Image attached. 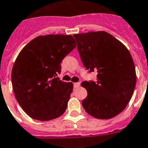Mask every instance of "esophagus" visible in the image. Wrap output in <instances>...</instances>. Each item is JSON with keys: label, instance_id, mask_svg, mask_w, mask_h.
Wrapping results in <instances>:
<instances>
[{"label": "esophagus", "instance_id": "esophagus-1", "mask_svg": "<svg viewBox=\"0 0 148 148\" xmlns=\"http://www.w3.org/2000/svg\"><path fill=\"white\" fill-rule=\"evenodd\" d=\"M80 85V83L79 82H76L74 83V88H78Z\"/></svg>", "mask_w": 148, "mask_h": 148}]
</instances>
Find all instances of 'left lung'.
Listing matches in <instances>:
<instances>
[{
    "instance_id": "obj_1",
    "label": "left lung",
    "mask_w": 148,
    "mask_h": 148,
    "mask_svg": "<svg viewBox=\"0 0 148 148\" xmlns=\"http://www.w3.org/2000/svg\"><path fill=\"white\" fill-rule=\"evenodd\" d=\"M84 66L96 71L97 80L84 81L87 91L83 108L92 116L109 119L126 108L136 85V71L125 45L104 31L74 34Z\"/></svg>"
}]
</instances>
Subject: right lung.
Segmentation results:
<instances>
[{
    "label": "right lung",
    "mask_w": 148,
    "mask_h": 148,
    "mask_svg": "<svg viewBox=\"0 0 148 148\" xmlns=\"http://www.w3.org/2000/svg\"><path fill=\"white\" fill-rule=\"evenodd\" d=\"M76 45L71 35L47 34L33 39L19 53L11 82L17 102L31 118L49 121L65 112L73 84L57 75L63 59Z\"/></svg>",
    "instance_id": "add662e5"
}]
</instances>
